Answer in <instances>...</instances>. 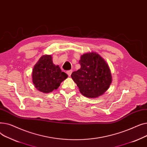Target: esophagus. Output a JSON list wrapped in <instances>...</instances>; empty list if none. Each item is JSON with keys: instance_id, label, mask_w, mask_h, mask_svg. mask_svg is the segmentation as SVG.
I'll return each mask as SVG.
<instances>
[{"instance_id": "obj_1", "label": "esophagus", "mask_w": 147, "mask_h": 147, "mask_svg": "<svg viewBox=\"0 0 147 147\" xmlns=\"http://www.w3.org/2000/svg\"><path fill=\"white\" fill-rule=\"evenodd\" d=\"M72 72H73V70H72V69H70V70L67 71V74L68 75V76H70L71 74V73H72Z\"/></svg>"}]
</instances>
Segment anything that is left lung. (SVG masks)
<instances>
[{
  "mask_svg": "<svg viewBox=\"0 0 147 147\" xmlns=\"http://www.w3.org/2000/svg\"><path fill=\"white\" fill-rule=\"evenodd\" d=\"M80 68L71 76L80 93L88 98L102 95L111 83L110 69L104 59L98 53L91 52L82 55Z\"/></svg>",
  "mask_w": 147,
  "mask_h": 147,
  "instance_id": "obj_1",
  "label": "left lung"
}]
</instances>
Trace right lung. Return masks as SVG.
Masks as SVG:
<instances>
[{
    "mask_svg": "<svg viewBox=\"0 0 147 147\" xmlns=\"http://www.w3.org/2000/svg\"><path fill=\"white\" fill-rule=\"evenodd\" d=\"M68 75L61 71L58 65L53 64L51 55H43L34 65L32 78L34 86L43 93L57 89Z\"/></svg>",
    "mask_w": 147,
    "mask_h": 147,
    "instance_id": "right-lung-1",
    "label": "right lung"
}]
</instances>
